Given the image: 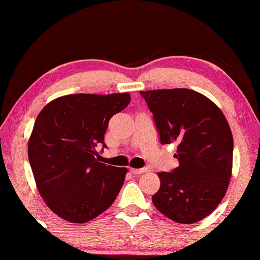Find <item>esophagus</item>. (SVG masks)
<instances>
[{
	"instance_id": "34e87169",
	"label": "esophagus",
	"mask_w": 260,
	"mask_h": 260,
	"mask_svg": "<svg viewBox=\"0 0 260 260\" xmlns=\"http://www.w3.org/2000/svg\"><path fill=\"white\" fill-rule=\"evenodd\" d=\"M130 172L134 174V175H140V174H143L147 172L145 168H141V169H136V168H130Z\"/></svg>"
}]
</instances>
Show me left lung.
<instances>
[{
	"mask_svg": "<svg viewBox=\"0 0 260 260\" xmlns=\"http://www.w3.org/2000/svg\"><path fill=\"white\" fill-rule=\"evenodd\" d=\"M154 115L162 144L177 143L179 167L158 173L155 207L179 223L211 214L225 197L233 165V136L221 110L188 88L140 92Z\"/></svg>",
	"mask_w": 260,
	"mask_h": 260,
	"instance_id": "8db88e82",
	"label": "left lung"
}]
</instances>
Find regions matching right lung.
Listing matches in <instances>:
<instances>
[{
	"instance_id": "1",
	"label": "right lung",
	"mask_w": 260,
	"mask_h": 260,
	"mask_svg": "<svg viewBox=\"0 0 260 260\" xmlns=\"http://www.w3.org/2000/svg\"><path fill=\"white\" fill-rule=\"evenodd\" d=\"M130 99L127 92L67 94L49 102L38 115L28 158L45 204L66 221H90L116 200L127 169L98 162L95 147H106L109 120Z\"/></svg>"
}]
</instances>
